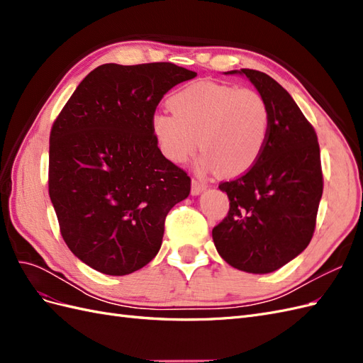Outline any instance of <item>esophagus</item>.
I'll use <instances>...</instances> for the list:
<instances>
[{
  "label": "esophagus",
  "instance_id": "34e87169",
  "mask_svg": "<svg viewBox=\"0 0 363 363\" xmlns=\"http://www.w3.org/2000/svg\"><path fill=\"white\" fill-rule=\"evenodd\" d=\"M206 188H207L206 183H203V182H200V180H196V179H192V184H191V194H192V195L201 194Z\"/></svg>",
  "mask_w": 363,
  "mask_h": 363
}]
</instances>
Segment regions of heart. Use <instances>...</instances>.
<instances>
[{
    "mask_svg": "<svg viewBox=\"0 0 363 363\" xmlns=\"http://www.w3.org/2000/svg\"><path fill=\"white\" fill-rule=\"evenodd\" d=\"M172 112L156 113L151 131L162 155L174 163L188 160L199 147L203 168L240 175L260 159L269 136V107L259 92L213 82H196L172 94Z\"/></svg>",
    "mask_w": 363,
    "mask_h": 363,
    "instance_id": "heart-1",
    "label": "heart"
}]
</instances>
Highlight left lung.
<instances>
[{
  "label": "left lung",
  "mask_w": 363,
  "mask_h": 363,
  "mask_svg": "<svg viewBox=\"0 0 363 363\" xmlns=\"http://www.w3.org/2000/svg\"><path fill=\"white\" fill-rule=\"evenodd\" d=\"M225 74H244L256 86L269 107L271 127L255 167L219 183L230 208L212 236L228 265L267 274L298 256L313 236L324 188L320 144L300 107L269 75L256 69Z\"/></svg>",
  "instance_id": "1"
}]
</instances>
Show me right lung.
Segmentation results:
<instances>
[{
	"instance_id": "obj_1",
	"label": "right lung",
	"mask_w": 363,
	"mask_h": 363,
	"mask_svg": "<svg viewBox=\"0 0 363 363\" xmlns=\"http://www.w3.org/2000/svg\"><path fill=\"white\" fill-rule=\"evenodd\" d=\"M196 72L169 62L87 74L50 133L48 192L68 248L107 276H125L159 252L164 218L191 177L162 155L151 119L171 87Z\"/></svg>"
}]
</instances>
